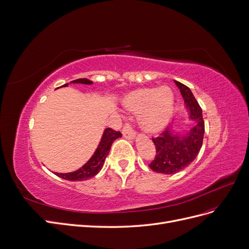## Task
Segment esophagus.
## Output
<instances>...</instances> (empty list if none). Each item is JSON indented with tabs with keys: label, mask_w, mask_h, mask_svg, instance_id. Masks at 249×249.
I'll list each match as a JSON object with an SVG mask.
<instances>
[{
	"label": "esophagus",
	"mask_w": 249,
	"mask_h": 249,
	"mask_svg": "<svg viewBox=\"0 0 249 249\" xmlns=\"http://www.w3.org/2000/svg\"><path fill=\"white\" fill-rule=\"evenodd\" d=\"M122 133H123V136L127 140H133L135 137V132H134V130L132 129V127L129 124H126L123 127Z\"/></svg>",
	"instance_id": "1"
}]
</instances>
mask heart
Returning <instances> with one entry per match:
<instances>
[{"mask_svg": "<svg viewBox=\"0 0 249 249\" xmlns=\"http://www.w3.org/2000/svg\"><path fill=\"white\" fill-rule=\"evenodd\" d=\"M124 107L141 114L140 126L150 134L161 132L169 123L174 109V94L167 86L144 87L133 90L123 99Z\"/></svg>", "mask_w": 249, "mask_h": 249, "instance_id": "heart-1", "label": "heart"}]
</instances>
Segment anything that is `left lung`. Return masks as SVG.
Here are the masks:
<instances>
[{
	"mask_svg": "<svg viewBox=\"0 0 249 249\" xmlns=\"http://www.w3.org/2000/svg\"><path fill=\"white\" fill-rule=\"evenodd\" d=\"M185 101L189 119L195 124L186 131H174L171 128L153 139L156 145V157L149 165L155 172L174 174L194 161L203 143L204 121L202 109L189 87L174 80Z\"/></svg>",
	"mask_w": 249,
	"mask_h": 249,
	"instance_id": "obj_1",
	"label": "left lung"
}]
</instances>
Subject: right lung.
I'll use <instances>...</instances> for the list:
<instances>
[{"mask_svg":"<svg viewBox=\"0 0 249 249\" xmlns=\"http://www.w3.org/2000/svg\"><path fill=\"white\" fill-rule=\"evenodd\" d=\"M70 83H73V84H85V85H91L93 84V82L88 79H77L73 80ZM69 84L62 85L63 87H67ZM122 136V133L120 131H115L112 128H107L105 129L101 140L97 145V148L92 155V157L83 165L82 167L77 169L76 171H71L68 173H58L54 172L57 177L67 179V180H73V181H82L86 180L91 178L95 177L96 174L101 170L104 166V163L106 161L107 156L108 155V152L110 150L113 142Z\"/></svg>","mask_w":249,"mask_h":249,"instance_id":"1","label":"right lung"}]
</instances>
